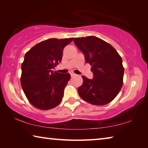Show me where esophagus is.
Here are the masks:
<instances>
[{
  "mask_svg": "<svg viewBox=\"0 0 148 148\" xmlns=\"http://www.w3.org/2000/svg\"><path fill=\"white\" fill-rule=\"evenodd\" d=\"M71 77H74V76H76V74H75L74 73H73V72H71Z\"/></svg>",
  "mask_w": 148,
  "mask_h": 148,
  "instance_id": "1",
  "label": "esophagus"
}]
</instances>
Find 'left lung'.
<instances>
[{
  "label": "left lung",
  "instance_id": "1",
  "mask_svg": "<svg viewBox=\"0 0 148 148\" xmlns=\"http://www.w3.org/2000/svg\"><path fill=\"white\" fill-rule=\"evenodd\" d=\"M74 42L91 65L92 79L82 76L83 84L77 91L89 103L102 106L113 101L123 86L124 68L122 59L110 44L94 36L76 38Z\"/></svg>",
  "mask_w": 148,
  "mask_h": 148
}]
</instances>
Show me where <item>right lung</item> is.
I'll return each mask as SVG.
<instances>
[{
  "instance_id": "right-lung-1",
  "label": "right lung",
  "mask_w": 148,
  "mask_h": 148,
  "mask_svg": "<svg viewBox=\"0 0 148 148\" xmlns=\"http://www.w3.org/2000/svg\"><path fill=\"white\" fill-rule=\"evenodd\" d=\"M73 40L47 39L35 45L25 55L21 84L32 106L49 110L61 103L71 75L53 72V69L61 62L64 47Z\"/></svg>"
}]
</instances>
